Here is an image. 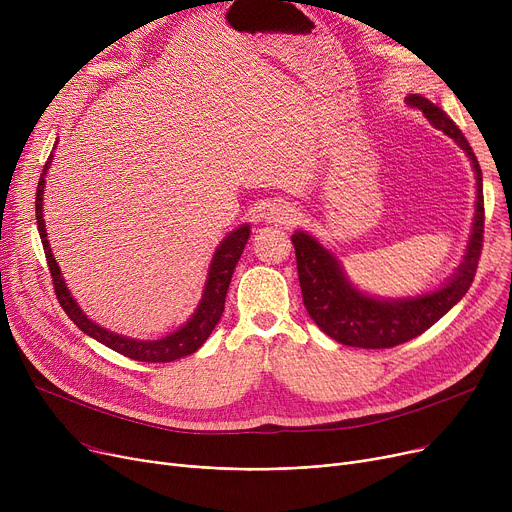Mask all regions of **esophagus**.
Segmentation results:
<instances>
[{"instance_id": "esophagus-1", "label": "esophagus", "mask_w": 512, "mask_h": 512, "mask_svg": "<svg viewBox=\"0 0 512 512\" xmlns=\"http://www.w3.org/2000/svg\"><path fill=\"white\" fill-rule=\"evenodd\" d=\"M292 215H294V207L286 201H278L270 207V211H267V220L274 224H288L292 220Z\"/></svg>"}]
</instances>
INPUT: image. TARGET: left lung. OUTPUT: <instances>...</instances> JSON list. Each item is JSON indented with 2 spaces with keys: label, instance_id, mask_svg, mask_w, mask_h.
<instances>
[{
  "label": "left lung",
  "instance_id": "1",
  "mask_svg": "<svg viewBox=\"0 0 512 512\" xmlns=\"http://www.w3.org/2000/svg\"><path fill=\"white\" fill-rule=\"evenodd\" d=\"M407 101L409 105L421 110L434 128L446 132L473 161L477 178L473 234L469 238L465 261L461 263L459 272H456L454 278L440 290L432 294H423V297L417 299L380 301L367 297V294H361L348 284L336 257L321 247L313 236L305 232H294L292 245L294 253H297V270L303 290V303L311 319L319 326V330H324L330 338L346 346L392 348L417 338L427 328H432L444 313H448L465 297V292L473 284L477 263L481 257L483 220H486V215H483L479 161L459 126H456L438 105H434L421 95H411Z\"/></svg>",
  "mask_w": 512,
  "mask_h": 512
}]
</instances>
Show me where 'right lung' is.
I'll list each match as a JSON object with an SVG mask.
<instances>
[{
    "label": "right lung",
    "instance_id": "right-lung-1",
    "mask_svg": "<svg viewBox=\"0 0 512 512\" xmlns=\"http://www.w3.org/2000/svg\"><path fill=\"white\" fill-rule=\"evenodd\" d=\"M51 157L45 161L43 166V174L39 178L37 184V197H35V215H37V228H39V236L43 242V251H45V259H47V267L51 274V282H53V292H56L58 303L62 305V309L66 311V315L74 321L78 326V330H83L87 336L95 338L97 342L105 344L112 351L134 359V361H143V363H170L176 361L180 357L193 355L197 348L209 338V334L213 332V328L218 326V321L224 313V303H226V292L234 274V267L242 255V249H245L247 240H249V226H240L236 228L230 236H226V240L218 247L213 255L211 267H209V276H207V284L203 290V299L201 305L197 307L195 315L188 319V324L182 326L180 330H176L174 334L161 338V340H132V338H124L120 334H114L110 330H103L97 324L78 309L76 301L70 297V292L60 276V267L53 259V253L49 249V240L45 234V224H43V188H45V174L51 166Z\"/></svg>",
    "mask_w": 512,
    "mask_h": 512
}]
</instances>
